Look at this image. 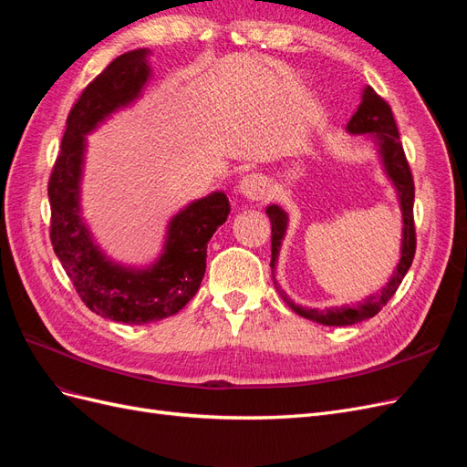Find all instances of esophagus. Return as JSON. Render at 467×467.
Masks as SVG:
<instances>
[{
	"mask_svg": "<svg viewBox=\"0 0 467 467\" xmlns=\"http://www.w3.org/2000/svg\"><path fill=\"white\" fill-rule=\"evenodd\" d=\"M266 187H268V182L263 175L251 173V175H245L242 181H239L237 192L244 194L247 201H261V199H265Z\"/></svg>",
	"mask_w": 467,
	"mask_h": 467,
	"instance_id": "obj_1",
	"label": "esophagus"
}]
</instances>
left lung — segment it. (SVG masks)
<instances>
[{"mask_svg":"<svg viewBox=\"0 0 467 467\" xmlns=\"http://www.w3.org/2000/svg\"><path fill=\"white\" fill-rule=\"evenodd\" d=\"M345 130L352 136L364 134L374 144L379 165H381V171H384V175L391 182L395 196H398V202H400V210H401L400 259L384 286H381L376 294L366 296L362 302H357L352 306L343 304V306H329V307L317 309V307H304V306H298L296 302H292L288 298V294L278 288L276 278H275L280 249H282V242H285V237H286L290 216H288V212L278 204L266 206V216L271 218V225H273L271 268H273L275 286L280 294V298L285 300L298 316H302L309 321L327 325V327H343V325H355V323L374 317L379 309L391 300L395 290L400 288L401 280L407 275L409 266H411L413 257H415V223H413L415 185H413L411 169H409L407 160H405L403 146L400 142V132H398V126H395L393 112H391L389 105L370 86H366L362 89L360 105H358L355 115L350 117Z\"/></svg>","mask_w":467,"mask_h":467,"instance_id":"obj_1","label":"left lung"}]
</instances>
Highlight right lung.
I'll return each mask as SVG.
<instances>
[{
	"mask_svg": "<svg viewBox=\"0 0 467 467\" xmlns=\"http://www.w3.org/2000/svg\"><path fill=\"white\" fill-rule=\"evenodd\" d=\"M150 54L138 48L119 56L83 89L69 110L48 182L56 257L91 312L130 325L161 321L189 304L206 271L210 237L230 214V201L222 191L182 206L167 222L160 255L140 266L112 259L91 234L81 208L88 136L142 99L151 79Z\"/></svg>",
	"mask_w": 467,
	"mask_h": 467,
	"instance_id": "obj_1",
	"label": "right lung"
}]
</instances>
